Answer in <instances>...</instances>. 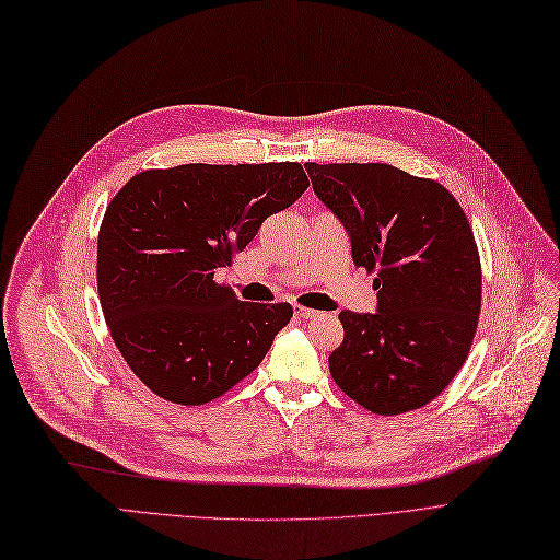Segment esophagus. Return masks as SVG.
Returning a JSON list of instances; mask_svg holds the SVG:
<instances>
[{
	"label": "esophagus",
	"instance_id": "1",
	"mask_svg": "<svg viewBox=\"0 0 560 560\" xmlns=\"http://www.w3.org/2000/svg\"><path fill=\"white\" fill-rule=\"evenodd\" d=\"M295 316L298 318H314L316 312H314V308H308V306H295Z\"/></svg>",
	"mask_w": 560,
	"mask_h": 560
}]
</instances>
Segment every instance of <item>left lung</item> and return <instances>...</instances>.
<instances>
[{
	"label": "left lung",
	"mask_w": 560,
	"mask_h": 560,
	"mask_svg": "<svg viewBox=\"0 0 560 560\" xmlns=\"http://www.w3.org/2000/svg\"><path fill=\"white\" fill-rule=\"evenodd\" d=\"M306 173L378 291L376 314H339L329 374L378 416L422 408L457 376L480 318L482 267L462 205L387 163H306Z\"/></svg>",
	"instance_id": "1"
}]
</instances>
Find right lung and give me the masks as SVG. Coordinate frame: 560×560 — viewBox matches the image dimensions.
<instances>
[{"label": "right lung", "mask_w": 560, "mask_h": 560, "mask_svg": "<svg viewBox=\"0 0 560 560\" xmlns=\"http://www.w3.org/2000/svg\"><path fill=\"white\" fill-rule=\"evenodd\" d=\"M308 186L300 163H184L131 177L98 231L96 283L121 358L154 395L212 401L246 378L293 306L242 302L217 272Z\"/></svg>", "instance_id": "add662e5"}]
</instances>
